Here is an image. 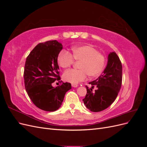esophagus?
Returning <instances> with one entry per match:
<instances>
[{"instance_id":"obj_1","label":"esophagus","mask_w":147,"mask_h":147,"mask_svg":"<svg viewBox=\"0 0 147 147\" xmlns=\"http://www.w3.org/2000/svg\"><path fill=\"white\" fill-rule=\"evenodd\" d=\"M72 86L74 87V88H77L78 86V84H75V83H72Z\"/></svg>"}]
</instances>
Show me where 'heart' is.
<instances>
[{"label":"heart","mask_w":147,"mask_h":147,"mask_svg":"<svg viewBox=\"0 0 147 147\" xmlns=\"http://www.w3.org/2000/svg\"><path fill=\"white\" fill-rule=\"evenodd\" d=\"M72 55L68 51L61 50L57 56V63L62 68H67L74 63V59L80 61V69H69L65 71L63 77L65 81L77 83L85 80L87 75L94 77L104 70L106 65L105 56L95 48L82 45L72 48Z\"/></svg>","instance_id":"b5f03b06"}]
</instances>
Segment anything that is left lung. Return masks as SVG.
Returning <instances> with one entry per match:
<instances>
[{
	"label": "left lung",
	"mask_w": 147,
	"mask_h": 147,
	"mask_svg": "<svg viewBox=\"0 0 147 147\" xmlns=\"http://www.w3.org/2000/svg\"><path fill=\"white\" fill-rule=\"evenodd\" d=\"M89 84L92 88L86 86L87 93L83 99L86 108L94 112L107 109L116 99L122 84V64L116 53L109 55L107 65L103 74ZM94 86L97 90L93 92Z\"/></svg>",
	"instance_id": "obj_1"
}]
</instances>
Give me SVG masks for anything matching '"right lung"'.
<instances>
[{"label": "right lung", "mask_w": 147, "mask_h": 147, "mask_svg": "<svg viewBox=\"0 0 147 147\" xmlns=\"http://www.w3.org/2000/svg\"><path fill=\"white\" fill-rule=\"evenodd\" d=\"M63 49L57 40L40 43L30 51L24 65V81L26 92L33 104L40 109L54 112L63 102L70 83L60 82L56 88L52 83L61 80L57 56Z\"/></svg>", "instance_id": "1"}]
</instances>
